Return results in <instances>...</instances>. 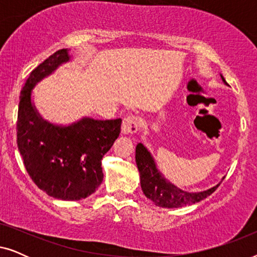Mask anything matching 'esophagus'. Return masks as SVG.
<instances>
[{
	"instance_id": "34e87169",
	"label": "esophagus",
	"mask_w": 257,
	"mask_h": 257,
	"mask_svg": "<svg viewBox=\"0 0 257 257\" xmlns=\"http://www.w3.org/2000/svg\"><path fill=\"white\" fill-rule=\"evenodd\" d=\"M139 126V118L136 115H127L122 119L121 124V132L124 135H135L138 131Z\"/></svg>"
}]
</instances>
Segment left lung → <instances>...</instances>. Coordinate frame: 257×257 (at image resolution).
I'll return each instance as SVG.
<instances>
[{"label":"left lung","mask_w":257,"mask_h":257,"mask_svg":"<svg viewBox=\"0 0 257 257\" xmlns=\"http://www.w3.org/2000/svg\"><path fill=\"white\" fill-rule=\"evenodd\" d=\"M221 78L224 84H227L223 76H221ZM136 163L140 173V185L144 194L146 198L152 200L157 206L164 208H179L201 201L215 192L220 186L219 184L210 189L199 193H188L175 187L158 171L154 159L142 143L136 147Z\"/></svg>","instance_id":"left-lung-1"}]
</instances>
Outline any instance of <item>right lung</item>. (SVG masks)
Instances as JSON below:
<instances>
[{"instance_id":"add662e5","label":"right lung","mask_w":257,"mask_h":257,"mask_svg":"<svg viewBox=\"0 0 257 257\" xmlns=\"http://www.w3.org/2000/svg\"><path fill=\"white\" fill-rule=\"evenodd\" d=\"M70 59L61 49L30 72L17 114V147L28 174L52 198L75 201L96 192L103 181L101 159L120 133L121 119L83 118L70 126L44 120L31 103L36 84Z\"/></svg>"}]
</instances>
